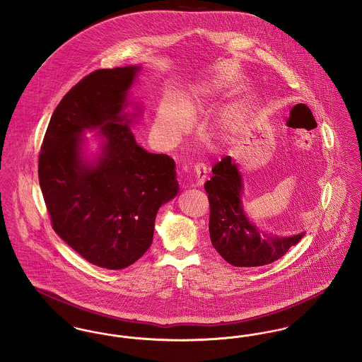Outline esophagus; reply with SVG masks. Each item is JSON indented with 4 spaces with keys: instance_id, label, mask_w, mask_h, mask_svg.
Listing matches in <instances>:
<instances>
[{
    "instance_id": "obj_1",
    "label": "esophagus",
    "mask_w": 362,
    "mask_h": 362,
    "mask_svg": "<svg viewBox=\"0 0 362 362\" xmlns=\"http://www.w3.org/2000/svg\"><path fill=\"white\" fill-rule=\"evenodd\" d=\"M194 179H195V185L197 186H202L208 177L206 175V167L204 164H197L194 165V170H192Z\"/></svg>"
}]
</instances>
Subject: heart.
<instances>
[{
    "label": "heart",
    "mask_w": 362,
    "mask_h": 362,
    "mask_svg": "<svg viewBox=\"0 0 362 362\" xmlns=\"http://www.w3.org/2000/svg\"><path fill=\"white\" fill-rule=\"evenodd\" d=\"M218 85H199L187 91L183 97V104L187 109L195 110L206 104L216 93ZM187 123V115L180 101L175 97L164 98L161 107L158 109L156 124H154V135L160 141H170L175 138L185 124ZM228 124L235 127L238 124V117L235 115L228 116Z\"/></svg>",
    "instance_id": "heart-1"
}]
</instances>
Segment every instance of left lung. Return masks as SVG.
Instances as JSON below:
<instances>
[{
	"label": "left lung",
	"instance_id": "obj_1",
	"mask_svg": "<svg viewBox=\"0 0 362 362\" xmlns=\"http://www.w3.org/2000/svg\"><path fill=\"white\" fill-rule=\"evenodd\" d=\"M205 183L209 198V234L213 247L234 267L271 264L296 246L305 233L279 236L259 231L242 206V176L230 156L214 164Z\"/></svg>",
	"mask_w": 362,
	"mask_h": 362
}]
</instances>
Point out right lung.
<instances>
[{
    "label": "right lung",
    "mask_w": 362,
    "mask_h": 362,
    "mask_svg": "<svg viewBox=\"0 0 362 362\" xmlns=\"http://www.w3.org/2000/svg\"><path fill=\"white\" fill-rule=\"evenodd\" d=\"M138 69H97L74 86L52 115L38 161L53 230L107 269L127 268L146 253L156 214L179 192L175 161L141 148L123 113ZM95 127L106 141L90 165L81 156V134Z\"/></svg>",
    "instance_id": "add662e5"
}]
</instances>
